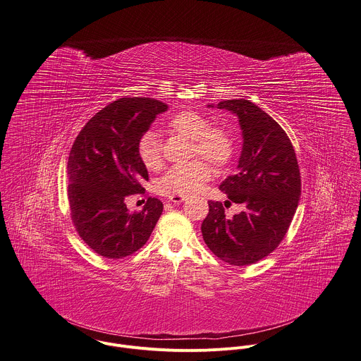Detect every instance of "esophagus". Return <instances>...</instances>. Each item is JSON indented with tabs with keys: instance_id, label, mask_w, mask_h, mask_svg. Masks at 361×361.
<instances>
[{
	"instance_id": "1",
	"label": "esophagus",
	"mask_w": 361,
	"mask_h": 361,
	"mask_svg": "<svg viewBox=\"0 0 361 361\" xmlns=\"http://www.w3.org/2000/svg\"><path fill=\"white\" fill-rule=\"evenodd\" d=\"M169 201L173 202V204H176V205H180L181 202L185 201V197H181V195H170V197H169Z\"/></svg>"
}]
</instances>
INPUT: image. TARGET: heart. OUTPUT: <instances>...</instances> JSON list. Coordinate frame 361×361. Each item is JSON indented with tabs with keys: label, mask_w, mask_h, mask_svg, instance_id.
<instances>
[{
	"label": "heart",
	"mask_w": 361,
	"mask_h": 361,
	"mask_svg": "<svg viewBox=\"0 0 361 361\" xmlns=\"http://www.w3.org/2000/svg\"><path fill=\"white\" fill-rule=\"evenodd\" d=\"M167 131L192 141V154H200L217 167L224 166L233 156V138L220 127H211V121L198 111H181L173 116ZM138 156L147 170L160 169L163 160L154 133L146 131L138 141ZM212 167L202 159L171 167L160 180L159 188L167 195H191L198 192L211 178Z\"/></svg>",
	"instance_id": "1"
}]
</instances>
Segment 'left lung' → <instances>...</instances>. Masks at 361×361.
Masks as SVG:
<instances>
[{
	"label": "left lung",
	"mask_w": 361,
	"mask_h": 361,
	"mask_svg": "<svg viewBox=\"0 0 361 361\" xmlns=\"http://www.w3.org/2000/svg\"><path fill=\"white\" fill-rule=\"evenodd\" d=\"M216 107L237 116L243 137L237 171L219 188L244 211L228 219L220 202L209 201L201 230L217 258L244 267L269 255L286 235L301 195L300 170L288 134L255 103L233 99Z\"/></svg>",
	"instance_id": "obj_1"
}]
</instances>
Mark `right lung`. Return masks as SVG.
Here are the masks:
<instances>
[{"instance_id": "right-lung-1", "label": "right lung", "mask_w": 361, "mask_h": 361, "mask_svg": "<svg viewBox=\"0 0 361 361\" xmlns=\"http://www.w3.org/2000/svg\"><path fill=\"white\" fill-rule=\"evenodd\" d=\"M167 109L156 99H118L86 123L71 147V217L82 240L104 258L118 259L138 251L163 212L157 198H147L141 212H130L126 198L144 191L149 177L138 141Z\"/></svg>"}]
</instances>
